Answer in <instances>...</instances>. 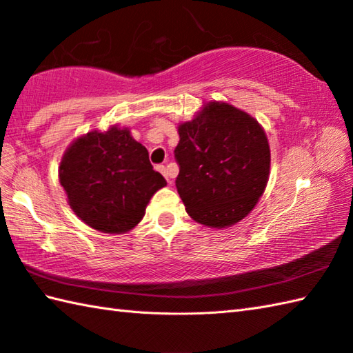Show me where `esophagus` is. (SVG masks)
Segmentation results:
<instances>
[{
  "label": "esophagus",
  "mask_w": 353,
  "mask_h": 353,
  "mask_svg": "<svg viewBox=\"0 0 353 353\" xmlns=\"http://www.w3.org/2000/svg\"><path fill=\"white\" fill-rule=\"evenodd\" d=\"M156 170L159 171V172H162V174L167 177V182L168 183H171V179H170V172H168V170H167V167H165V165H156Z\"/></svg>",
  "instance_id": "esophagus-1"
}]
</instances>
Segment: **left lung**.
<instances>
[{
  "label": "left lung",
  "mask_w": 353,
  "mask_h": 353,
  "mask_svg": "<svg viewBox=\"0 0 353 353\" xmlns=\"http://www.w3.org/2000/svg\"><path fill=\"white\" fill-rule=\"evenodd\" d=\"M177 130L176 188L191 219L223 229L249 215L270 172V145L261 124L229 103L209 101Z\"/></svg>",
  "instance_id": "1"
}]
</instances>
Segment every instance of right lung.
I'll use <instances>...</instances> for the list:
<instances>
[{
  "label": "right lung",
  "mask_w": 353,
  "mask_h": 353,
  "mask_svg": "<svg viewBox=\"0 0 353 353\" xmlns=\"http://www.w3.org/2000/svg\"><path fill=\"white\" fill-rule=\"evenodd\" d=\"M59 181L79 219L104 234L133 229L153 194L167 185L147 148L117 125L74 141L62 157Z\"/></svg>",
  "instance_id": "1"
}]
</instances>
